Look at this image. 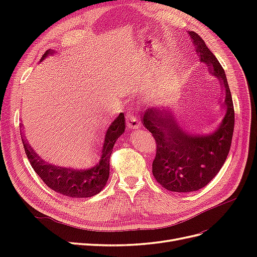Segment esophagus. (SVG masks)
Returning a JSON list of instances; mask_svg holds the SVG:
<instances>
[{"instance_id":"esophagus-1","label":"esophagus","mask_w":257,"mask_h":257,"mask_svg":"<svg viewBox=\"0 0 257 257\" xmlns=\"http://www.w3.org/2000/svg\"><path fill=\"white\" fill-rule=\"evenodd\" d=\"M126 122H127V126L131 130H136V128H139V126H141V123H139L138 119L134 115V113L128 114Z\"/></svg>"}]
</instances>
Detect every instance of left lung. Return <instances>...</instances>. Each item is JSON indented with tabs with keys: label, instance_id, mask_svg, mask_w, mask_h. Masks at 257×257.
<instances>
[{
	"label": "left lung",
	"instance_id": "left-lung-1",
	"mask_svg": "<svg viewBox=\"0 0 257 257\" xmlns=\"http://www.w3.org/2000/svg\"><path fill=\"white\" fill-rule=\"evenodd\" d=\"M201 62L216 77L225 90L226 113L211 134L193 135L184 132L172 110L148 108L142 114L145 127L157 143L152 163L153 176L163 188L178 193H189L206 186L220 172L228 155L235 125L234 104L226 75L214 54L197 33L189 32Z\"/></svg>",
	"mask_w": 257,
	"mask_h": 257
}]
</instances>
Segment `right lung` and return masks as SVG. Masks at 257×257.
Segmentation results:
<instances>
[{"label": "right lung", "mask_w": 257, "mask_h": 257, "mask_svg": "<svg viewBox=\"0 0 257 257\" xmlns=\"http://www.w3.org/2000/svg\"><path fill=\"white\" fill-rule=\"evenodd\" d=\"M54 52L56 50H47L41 61ZM124 130H125V120H124V113L121 112L106 132L99 162L92 168L82 170L49 164L38 157L28 144L25 136L22 135L21 138L31 166L46 185H48V188L68 197L83 198L94 196L104 189L109 177V159L114 143L124 133Z\"/></svg>", "instance_id": "add662e5"}]
</instances>
